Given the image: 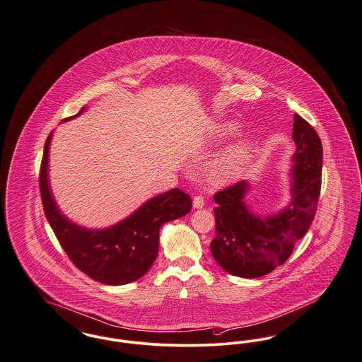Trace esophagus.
I'll return each instance as SVG.
<instances>
[{"label": "esophagus", "instance_id": "esophagus-1", "mask_svg": "<svg viewBox=\"0 0 362 362\" xmlns=\"http://www.w3.org/2000/svg\"><path fill=\"white\" fill-rule=\"evenodd\" d=\"M192 205H194V208H197V209L204 208V205H205L204 197H202V195H195L194 199H192Z\"/></svg>", "mask_w": 362, "mask_h": 362}]
</instances>
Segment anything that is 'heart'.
I'll list each match as a JSON object with an SVG mask.
<instances>
[{
    "mask_svg": "<svg viewBox=\"0 0 362 362\" xmlns=\"http://www.w3.org/2000/svg\"><path fill=\"white\" fill-rule=\"evenodd\" d=\"M239 126L234 122H226L218 124L213 136L216 139H224L238 132ZM250 158V145L246 141H238L223 154L216 157L208 167V177L213 185L221 186L236 179L247 165Z\"/></svg>",
    "mask_w": 362,
    "mask_h": 362,
    "instance_id": "obj_1",
    "label": "heart"
}]
</instances>
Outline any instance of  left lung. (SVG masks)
I'll use <instances>...</instances> for the list:
<instances>
[{"label": "left lung", "mask_w": 362, "mask_h": 362, "mask_svg": "<svg viewBox=\"0 0 362 362\" xmlns=\"http://www.w3.org/2000/svg\"><path fill=\"white\" fill-rule=\"evenodd\" d=\"M293 139V199L287 208L265 218L257 216L243 201L249 190L245 180L213 195L217 205L213 209L216 236L211 252L217 264L234 276H264L283 265L315 218L321 190V141L299 115H294Z\"/></svg>", "instance_id": "obj_1"}]
</instances>
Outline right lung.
Masks as SVG:
<instances>
[{
  "label": "right lung",
  "instance_id": "add662e5",
  "mask_svg": "<svg viewBox=\"0 0 362 362\" xmlns=\"http://www.w3.org/2000/svg\"><path fill=\"white\" fill-rule=\"evenodd\" d=\"M85 107L71 120L79 116ZM52 132L43 148L40 170V190L43 212L62 247L87 276L107 286H120L144 276L158 253V235L164 223L192 211V198L172 189L149 199L126 220L105 228L87 230L69 221L57 208L47 183V157Z\"/></svg>",
  "mask_w": 362,
  "mask_h": 362
}]
</instances>
